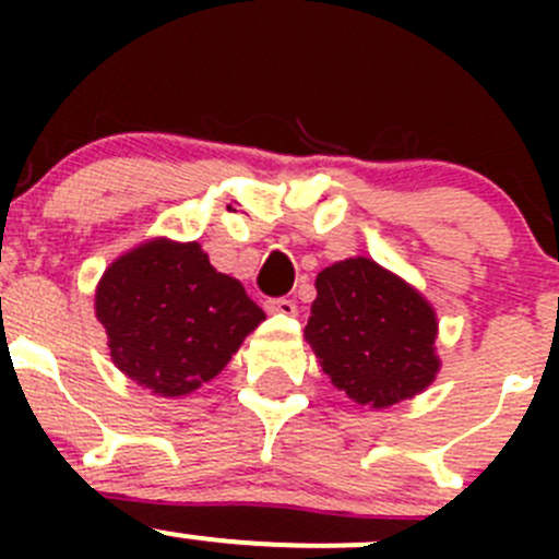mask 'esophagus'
Wrapping results in <instances>:
<instances>
[{"label":"esophagus","instance_id":"obj_1","mask_svg":"<svg viewBox=\"0 0 559 559\" xmlns=\"http://www.w3.org/2000/svg\"><path fill=\"white\" fill-rule=\"evenodd\" d=\"M267 313H278V316H297V302L286 300V297H278V300H267L264 302Z\"/></svg>","mask_w":559,"mask_h":559}]
</instances>
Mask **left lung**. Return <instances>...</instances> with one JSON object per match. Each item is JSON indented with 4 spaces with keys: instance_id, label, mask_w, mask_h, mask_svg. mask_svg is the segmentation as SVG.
<instances>
[{
    "instance_id": "8db88e82",
    "label": "left lung",
    "mask_w": 559,
    "mask_h": 559,
    "mask_svg": "<svg viewBox=\"0 0 559 559\" xmlns=\"http://www.w3.org/2000/svg\"><path fill=\"white\" fill-rule=\"evenodd\" d=\"M438 316L419 289L368 257L316 275L306 324L321 370L354 403L381 411L436 381Z\"/></svg>"
}]
</instances>
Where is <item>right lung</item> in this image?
I'll return each mask as SVG.
<instances>
[{"label":"right lung","instance_id":"obj_1","mask_svg":"<svg viewBox=\"0 0 559 559\" xmlns=\"http://www.w3.org/2000/svg\"><path fill=\"white\" fill-rule=\"evenodd\" d=\"M94 313L112 365L159 397L216 379L264 311L233 275L218 273L197 240L151 238L99 278Z\"/></svg>","mask_w":559,"mask_h":559}]
</instances>
